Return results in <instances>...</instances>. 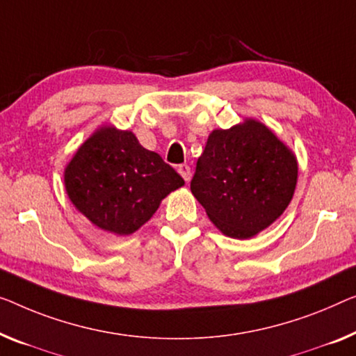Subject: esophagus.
<instances>
[{"label": "esophagus", "mask_w": 356, "mask_h": 356, "mask_svg": "<svg viewBox=\"0 0 356 356\" xmlns=\"http://www.w3.org/2000/svg\"><path fill=\"white\" fill-rule=\"evenodd\" d=\"M177 172L182 176L185 182H188L190 177H192V169H190L188 164H179L177 166Z\"/></svg>", "instance_id": "34e87169"}]
</instances>
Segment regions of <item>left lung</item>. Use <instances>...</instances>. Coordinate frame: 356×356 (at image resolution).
I'll return each instance as SVG.
<instances>
[{"label": "left lung", "mask_w": 356, "mask_h": 356, "mask_svg": "<svg viewBox=\"0 0 356 356\" xmlns=\"http://www.w3.org/2000/svg\"><path fill=\"white\" fill-rule=\"evenodd\" d=\"M296 182L293 152L268 127L248 120L211 132L190 188L217 229L245 240L283 214Z\"/></svg>", "instance_id": "1"}]
</instances>
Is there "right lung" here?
Returning a JSON list of instances; mask_svg holds the SVG:
<instances>
[{"label": "right lung", "mask_w": 356, "mask_h": 356, "mask_svg": "<svg viewBox=\"0 0 356 356\" xmlns=\"http://www.w3.org/2000/svg\"><path fill=\"white\" fill-rule=\"evenodd\" d=\"M184 179L129 131L102 127L65 169L68 198L94 225L115 235L140 229Z\"/></svg>", "instance_id": "1"}]
</instances>
